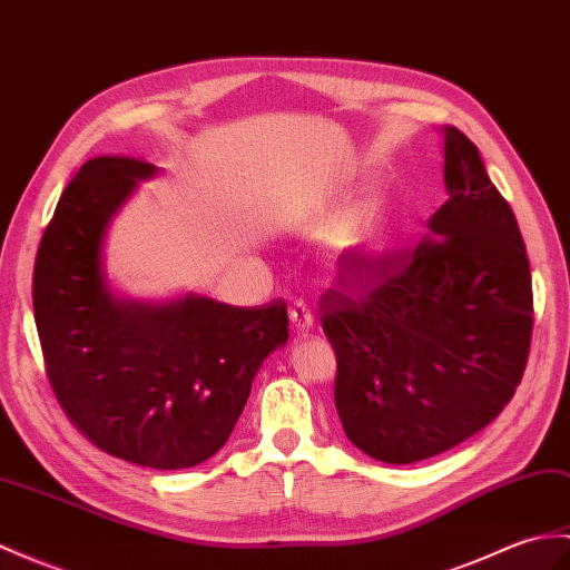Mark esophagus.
<instances>
[{
	"label": "esophagus",
	"instance_id": "1",
	"mask_svg": "<svg viewBox=\"0 0 570 570\" xmlns=\"http://www.w3.org/2000/svg\"><path fill=\"white\" fill-rule=\"evenodd\" d=\"M288 321H291V327H294V333H298V335L311 333L313 325H315L313 313L306 306H303V303H296V306L291 308Z\"/></svg>",
	"mask_w": 570,
	"mask_h": 570
}]
</instances>
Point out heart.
Wrapping results in <instances>:
<instances>
[{
	"label": "heart",
	"instance_id": "b5f03b06",
	"mask_svg": "<svg viewBox=\"0 0 570 570\" xmlns=\"http://www.w3.org/2000/svg\"><path fill=\"white\" fill-rule=\"evenodd\" d=\"M383 243V216L381 208L374 204L362 206L345 225L342 249L352 255L356 262H368L381 253Z\"/></svg>",
	"mask_w": 570,
	"mask_h": 570
}]
</instances>
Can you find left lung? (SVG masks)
Masks as SVG:
<instances>
[{
	"label": "left lung",
	"instance_id": "1",
	"mask_svg": "<svg viewBox=\"0 0 570 570\" xmlns=\"http://www.w3.org/2000/svg\"><path fill=\"white\" fill-rule=\"evenodd\" d=\"M442 136L446 202L428 235L410 253L350 255L321 298L340 422L386 464L436 456L493 422L520 386L532 340L520 225L479 148L454 126Z\"/></svg>",
	"mask_w": 570,
	"mask_h": 570
}]
</instances>
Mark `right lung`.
Segmentation results:
<instances>
[{
	"instance_id": "right-lung-1",
	"label": "right lung",
	"mask_w": 570,
	"mask_h": 570,
	"mask_svg": "<svg viewBox=\"0 0 570 570\" xmlns=\"http://www.w3.org/2000/svg\"><path fill=\"white\" fill-rule=\"evenodd\" d=\"M155 165L95 157L65 187L38 247L33 313L46 372L91 444L175 471L228 442L262 362L288 340L286 303L228 306L187 294L134 301L104 269L118 210Z\"/></svg>"
}]
</instances>
